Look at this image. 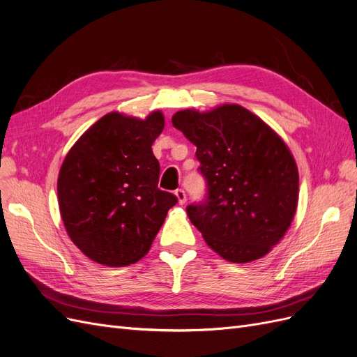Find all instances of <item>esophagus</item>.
<instances>
[{"instance_id":"esophagus-1","label":"esophagus","mask_w":357,"mask_h":357,"mask_svg":"<svg viewBox=\"0 0 357 357\" xmlns=\"http://www.w3.org/2000/svg\"><path fill=\"white\" fill-rule=\"evenodd\" d=\"M175 194H176V197H178V202L181 203V204H183L187 202V192L183 191L182 188H178L176 191H175Z\"/></svg>"}]
</instances>
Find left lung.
Returning <instances> with one entry per match:
<instances>
[{
    "instance_id": "obj_1",
    "label": "left lung",
    "mask_w": 357,
    "mask_h": 357,
    "mask_svg": "<svg viewBox=\"0 0 357 357\" xmlns=\"http://www.w3.org/2000/svg\"><path fill=\"white\" fill-rule=\"evenodd\" d=\"M172 124L197 146L206 195L187 213L206 243L229 262L268 254L296 211L298 169L289 148L240 105L178 111Z\"/></svg>"
}]
</instances>
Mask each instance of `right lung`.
Returning a JSON list of instances; mask_svg holds the SVG:
<instances>
[{
  "mask_svg": "<svg viewBox=\"0 0 357 357\" xmlns=\"http://www.w3.org/2000/svg\"><path fill=\"white\" fill-rule=\"evenodd\" d=\"M163 128L158 111L145 120L109 112L66 154L57 178L61 216L90 259L108 267L137 262L178 203L175 194L158 188L151 145Z\"/></svg>",
  "mask_w": 357,
  "mask_h": 357,
  "instance_id": "1",
  "label": "right lung"
}]
</instances>
